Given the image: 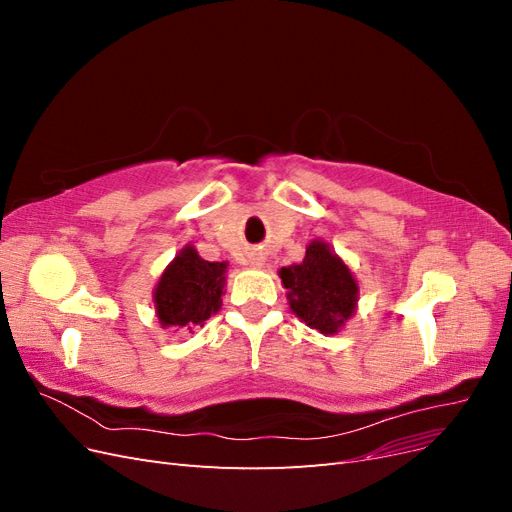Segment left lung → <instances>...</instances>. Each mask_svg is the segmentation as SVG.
Listing matches in <instances>:
<instances>
[{
	"instance_id": "left-lung-1",
	"label": "left lung",
	"mask_w": 512,
	"mask_h": 512,
	"mask_svg": "<svg viewBox=\"0 0 512 512\" xmlns=\"http://www.w3.org/2000/svg\"><path fill=\"white\" fill-rule=\"evenodd\" d=\"M280 277L288 288L290 309L307 327L333 335L354 314L359 286L327 243H309L301 265L284 267Z\"/></svg>"
}]
</instances>
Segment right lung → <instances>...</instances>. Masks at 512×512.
<instances>
[{
    "instance_id": "add662e5",
    "label": "right lung",
    "mask_w": 512,
    "mask_h": 512,
    "mask_svg": "<svg viewBox=\"0 0 512 512\" xmlns=\"http://www.w3.org/2000/svg\"><path fill=\"white\" fill-rule=\"evenodd\" d=\"M226 262H209L198 256L194 247L170 262L162 273L153 301L162 327H185L203 324L222 307Z\"/></svg>"
}]
</instances>
